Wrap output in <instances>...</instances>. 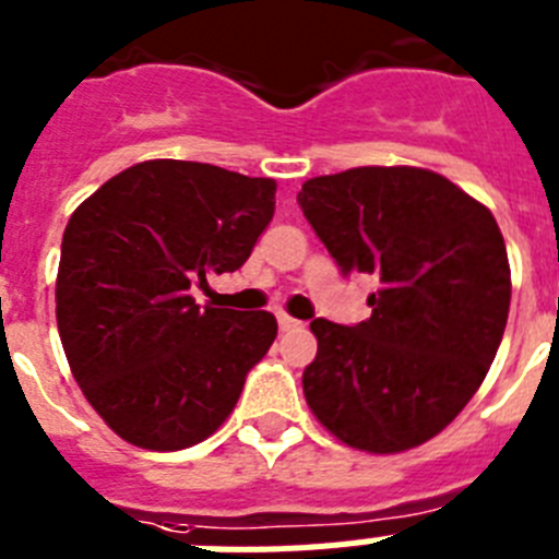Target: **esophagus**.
<instances>
[{
	"instance_id": "obj_1",
	"label": "esophagus",
	"mask_w": 559,
	"mask_h": 559,
	"mask_svg": "<svg viewBox=\"0 0 559 559\" xmlns=\"http://www.w3.org/2000/svg\"><path fill=\"white\" fill-rule=\"evenodd\" d=\"M276 324H280V330H283V333H288V330H296V328H302V322H296V319H290L288 313H276Z\"/></svg>"
}]
</instances>
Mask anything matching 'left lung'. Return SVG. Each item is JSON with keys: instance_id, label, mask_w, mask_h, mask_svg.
<instances>
[{"instance_id": "obj_1", "label": "left lung", "mask_w": 559, "mask_h": 559, "mask_svg": "<svg viewBox=\"0 0 559 559\" xmlns=\"http://www.w3.org/2000/svg\"><path fill=\"white\" fill-rule=\"evenodd\" d=\"M296 201L341 274L380 283L367 322H310V412L358 451L423 445L471 403L507 328L510 263L492 212L419 167L319 176Z\"/></svg>"}]
</instances>
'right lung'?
I'll return each instance as SVG.
<instances>
[{
  "label": "right lung",
  "mask_w": 559,
  "mask_h": 559,
  "mask_svg": "<svg viewBox=\"0 0 559 559\" xmlns=\"http://www.w3.org/2000/svg\"><path fill=\"white\" fill-rule=\"evenodd\" d=\"M274 179L140 162L83 201L61 243L56 316L78 386L114 433L181 451L221 428L276 338L265 310L192 299L231 274L274 218Z\"/></svg>",
  "instance_id": "obj_1"
}]
</instances>
